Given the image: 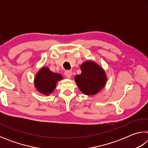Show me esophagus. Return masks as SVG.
<instances>
[{
    "label": "esophagus",
    "mask_w": 148,
    "mask_h": 148,
    "mask_svg": "<svg viewBox=\"0 0 148 148\" xmlns=\"http://www.w3.org/2000/svg\"><path fill=\"white\" fill-rule=\"evenodd\" d=\"M64 75H65V76H66V77H68V78H71V77H72V72L71 71H65Z\"/></svg>",
    "instance_id": "1"
}]
</instances>
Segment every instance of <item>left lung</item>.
<instances>
[{
    "mask_svg": "<svg viewBox=\"0 0 148 148\" xmlns=\"http://www.w3.org/2000/svg\"><path fill=\"white\" fill-rule=\"evenodd\" d=\"M82 73L75 76L77 86L85 95H92L104 86L106 76L101 67L92 61H87L81 65Z\"/></svg>",
    "mask_w": 148,
    "mask_h": 148,
    "instance_id": "1",
    "label": "left lung"
}]
</instances>
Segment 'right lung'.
I'll return each mask as SVG.
<instances>
[{"label":"right lung","mask_w":148,"mask_h":148,"mask_svg":"<svg viewBox=\"0 0 148 148\" xmlns=\"http://www.w3.org/2000/svg\"><path fill=\"white\" fill-rule=\"evenodd\" d=\"M62 78L61 75L53 73L48 68L44 67L36 74L34 85L37 90L42 93L48 95L53 92L56 87V83Z\"/></svg>","instance_id":"1"}]
</instances>
